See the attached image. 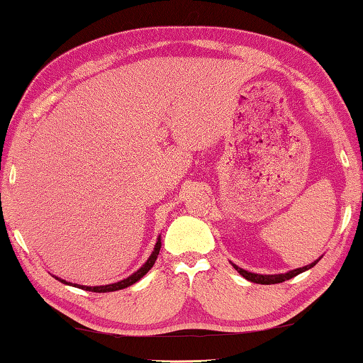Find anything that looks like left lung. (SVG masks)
Here are the masks:
<instances>
[{
  "label": "left lung",
  "instance_id": "8db88e82",
  "mask_svg": "<svg viewBox=\"0 0 363 363\" xmlns=\"http://www.w3.org/2000/svg\"><path fill=\"white\" fill-rule=\"evenodd\" d=\"M319 259H320V258H319ZM319 259H315L314 263H311V264H308V266H303V268H298V269L285 272V274H255V272L245 271V269H242V268H239V266H236V264H233V266H234V269H236L240 276L247 279V281H250V282H253V284L271 285V284H281V282H285V281H289V279H291V277L301 274V272H304V271L314 268V266H315L317 263H319Z\"/></svg>",
  "mask_w": 363,
  "mask_h": 363
}]
</instances>
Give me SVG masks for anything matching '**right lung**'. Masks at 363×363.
I'll list each match as a JSON object with an SVG mask.
<instances>
[{
	"mask_svg": "<svg viewBox=\"0 0 363 363\" xmlns=\"http://www.w3.org/2000/svg\"><path fill=\"white\" fill-rule=\"evenodd\" d=\"M159 250H161V236L157 238V242H156V245H155V250H152V253L150 255V258L146 259V263L142 266V268H140L138 271L133 272L132 276H129L127 279H123V281H119V282H116V284L99 285V287H89V285H79V284L67 282V281H63V279H59V277H55V279H57V281H60L62 284L73 285V287H76V289H82V290H87V291H95V294H106V291L123 290V289L130 287V285H132V284H135L137 281H140V279H142V277L146 274V272H148V271L152 268V264H155L156 258H157V255H159Z\"/></svg>",
	"mask_w": 363,
	"mask_h": 363,
	"instance_id": "obj_1",
	"label": "right lung"
}]
</instances>
